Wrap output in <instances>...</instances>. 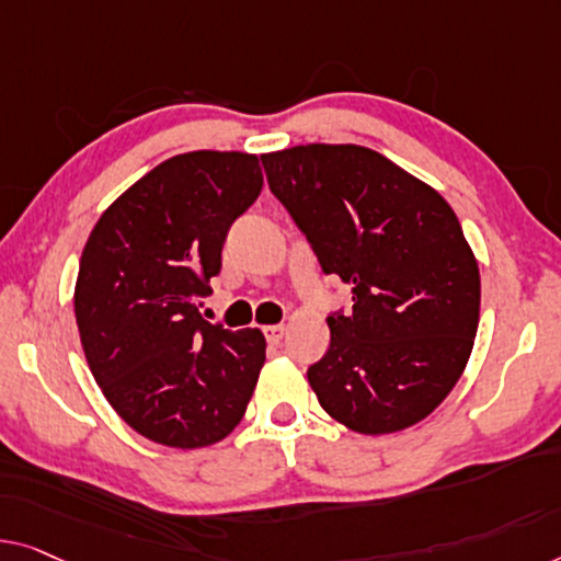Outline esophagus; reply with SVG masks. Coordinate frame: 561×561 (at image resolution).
<instances>
[{
    "label": "esophagus",
    "mask_w": 561,
    "mask_h": 561,
    "mask_svg": "<svg viewBox=\"0 0 561 561\" xmlns=\"http://www.w3.org/2000/svg\"><path fill=\"white\" fill-rule=\"evenodd\" d=\"M264 337L270 345H279L284 337V324H270V328H264Z\"/></svg>",
    "instance_id": "1"
}]
</instances>
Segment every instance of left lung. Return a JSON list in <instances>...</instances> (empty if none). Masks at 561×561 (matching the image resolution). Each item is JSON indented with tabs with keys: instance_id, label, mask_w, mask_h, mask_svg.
I'll use <instances>...</instances> for the list:
<instances>
[{
	"instance_id": "left-lung-1",
	"label": "left lung",
	"mask_w": 561,
	"mask_h": 561,
	"mask_svg": "<svg viewBox=\"0 0 561 561\" xmlns=\"http://www.w3.org/2000/svg\"><path fill=\"white\" fill-rule=\"evenodd\" d=\"M262 165L322 272L353 287V312L328 317L330 350L307 370L320 405L365 436L421 423L479 330V262L454 208L365 146H295Z\"/></svg>"
}]
</instances>
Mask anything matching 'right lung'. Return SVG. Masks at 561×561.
I'll use <instances>...</instances> for the list:
<instances>
[{
  "label": "right lung",
  "mask_w": 561,
  "mask_h": 561,
  "mask_svg": "<svg viewBox=\"0 0 561 561\" xmlns=\"http://www.w3.org/2000/svg\"><path fill=\"white\" fill-rule=\"evenodd\" d=\"M262 183L254 153L173 156L105 208L82 249L75 320L90 373L113 411L161 446H214L252 400L264 334L224 330L198 307Z\"/></svg>",
  "instance_id": "obj_1"
}]
</instances>
